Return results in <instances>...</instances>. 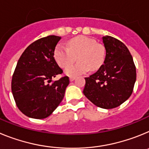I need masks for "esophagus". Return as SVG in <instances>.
<instances>
[{"mask_svg": "<svg viewBox=\"0 0 149 149\" xmlns=\"http://www.w3.org/2000/svg\"><path fill=\"white\" fill-rule=\"evenodd\" d=\"M74 79H75V77H70L69 80H70V81H74Z\"/></svg>", "mask_w": 149, "mask_h": 149, "instance_id": "esophagus-1", "label": "esophagus"}]
</instances>
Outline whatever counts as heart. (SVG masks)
Segmentation results:
<instances>
[{
  "label": "heart",
  "instance_id": "heart-1",
  "mask_svg": "<svg viewBox=\"0 0 149 149\" xmlns=\"http://www.w3.org/2000/svg\"><path fill=\"white\" fill-rule=\"evenodd\" d=\"M78 56L79 63L70 66ZM54 56L59 65L65 68L68 76L74 77L91 71H96L103 65L105 59V48L93 38L80 36L71 39L68 47L62 44L56 46Z\"/></svg>",
  "mask_w": 149,
  "mask_h": 149
}]
</instances>
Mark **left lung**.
Instances as JSON below:
<instances>
[{"label":"left lung","instance_id":"obj_1","mask_svg":"<svg viewBox=\"0 0 149 149\" xmlns=\"http://www.w3.org/2000/svg\"><path fill=\"white\" fill-rule=\"evenodd\" d=\"M106 50L104 64L85 77L84 95L98 107L113 109L131 95L136 78V66L125 45L110 36L102 37Z\"/></svg>","mask_w":149,"mask_h":149}]
</instances>
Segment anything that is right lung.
I'll return each instance as SVG.
<instances>
[{"label": "right lung", "instance_id": "obj_1", "mask_svg": "<svg viewBox=\"0 0 149 149\" xmlns=\"http://www.w3.org/2000/svg\"><path fill=\"white\" fill-rule=\"evenodd\" d=\"M60 39L51 35L35 41L17 63L12 77V93L18 108L30 118L49 116L62 101L69 84L68 76L52 81L63 73L54 56Z\"/></svg>", "mask_w": 149, "mask_h": 149}]
</instances>
